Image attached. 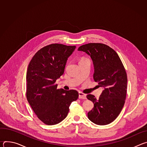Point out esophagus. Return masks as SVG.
Returning a JSON list of instances; mask_svg holds the SVG:
<instances>
[{
  "label": "esophagus",
  "mask_w": 147,
  "mask_h": 147,
  "mask_svg": "<svg viewBox=\"0 0 147 147\" xmlns=\"http://www.w3.org/2000/svg\"><path fill=\"white\" fill-rule=\"evenodd\" d=\"M78 98L79 99H86L87 98L86 94H83V93L80 92L78 93Z\"/></svg>",
  "instance_id": "obj_1"
}]
</instances>
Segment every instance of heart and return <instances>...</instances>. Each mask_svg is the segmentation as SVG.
<instances>
[{
	"label": "heart",
	"mask_w": 147,
	"mask_h": 147,
	"mask_svg": "<svg viewBox=\"0 0 147 147\" xmlns=\"http://www.w3.org/2000/svg\"><path fill=\"white\" fill-rule=\"evenodd\" d=\"M84 59H86V58H81V59H80V60H84Z\"/></svg>",
	"instance_id": "b5f03b06"
}]
</instances>
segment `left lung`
Segmentation results:
<instances>
[{
    "instance_id": "obj_1",
    "label": "left lung",
    "mask_w": 147,
    "mask_h": 147,
    "mask_svg": "<svg viewBox=\"0 0 147 147\" xmlns=\"http://www.w3.org/2000/svg\"><path fill=\"white\" fill-rule=\"evenodd\" d=\"M78 51L90 56L94 67V80L103 88L98 99L87 95L94 107L88 113V119L98 125H107L120 114L125 102L127 77L117 53L109 46L90 43L80 47Z\"/></svg>"
}]
</instances>
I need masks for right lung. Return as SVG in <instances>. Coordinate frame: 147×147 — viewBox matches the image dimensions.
I'll return each instance as SVG.
<instances>
[{
  "instance_id": "obj_1",
  "label": "right lung",
  "mask_w": 147,
  "mask_h": 147,
  "mask_svg": "<svg viewBox=\"0 0 147 147\" xmlns=\"http://www.w3.org/2000/svg\"><path fill=\"white\" fill-rule=\"evenodd\" d=\"M76 46L53 44L39 50L28 66L27 98L37 117L48 125L63 120L72 102L78 97L76 90L57 89L55 82L65 71L66 62Z\"/></svg>"
}]
</instances>
